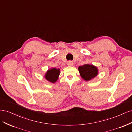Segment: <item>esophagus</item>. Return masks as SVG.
I'll use <instances>...</instances> for the list:
<instances>
[{
    "mask_svg": "<svg viewBox=\"0 0 132 132\" xmlns=\"http://www.w3.org/2000/svg\"><path fill=\"white\" fill-rule=\"evenodd\" d=\"M67 65L68 66H73L74 65V63L72 61H68L67 63Z\"/></svg>",
    "mask_w": 132,
    "mask_h": 132,
    "instance_id": "34e87169",
    "label": "esophagus"
}]
</instances>
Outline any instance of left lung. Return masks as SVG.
Masks as SVG:
<instances>
[{
	"label": "left lung",
	"instance_id": "1",
	"mask_svg": "<svg viewBox=\"0 0 132 132\" xmlns=\"http://www.w3.org/2000/svg\"><path fill=\"white\" fill-rule=\"evenodd\" d=\"M78 70L81 78L85 81H89L98 74V69L93 65L84 64L79 66Z\"/></svg>",
	"mask_w": 132,
	"mask_h": 132
}]
</instances>
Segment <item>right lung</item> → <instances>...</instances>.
<instances>
[{
    "label": "right lung",
    "instance_id": "add662e5",
    "mask_svg": "<svg viewBox=\"0 0 132 132\" xmlns=\"http://www.w3.org/2000/svg\"><path fill=\"white\" fill-rule=\"evenodd\" d=\"M60 74V69L53 68L51 69L48 70L45 77L48 81L54 83L57 81Z\"/></svg>",
    "mask_w": 132,
    "mask_h": 132
}]
</instances>
